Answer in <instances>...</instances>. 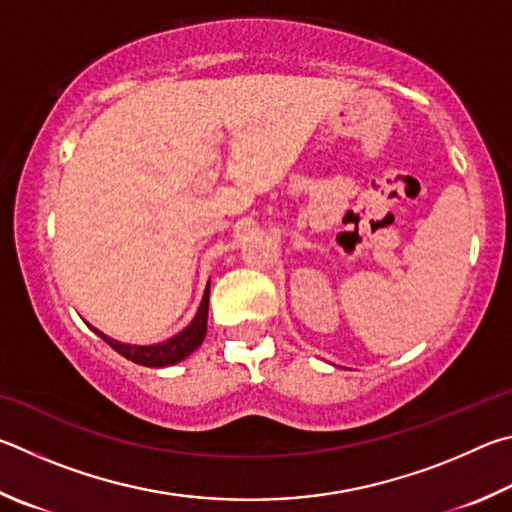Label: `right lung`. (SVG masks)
<instances>
[{
	"mask_svg": "<svg viewBox=\"0 0 512 512\" xmlns=\"http://www.w3.org/2000/svg\"><path fill=\"white\" fill-rule=\"evenodd\" d=\"M206 317H209V285H206L200 310H197V315L191 324H188L182 333H177L175 337H170L161 344H155V346L121 344V342H116V339H110L107 335H103L101 330H96V328H92V330L98 337H103L116 353L123 355L125 360L141 364V366H155V369H159V366H170V364L182 362L184 357L191 355L195 348L204 342Z\"/></svg>",
	"mask_w": 512,
	"mask_h": 512,
	"instance_id": "obj_1",
	"label": "right lung"
}]
</instances>
